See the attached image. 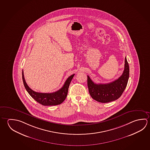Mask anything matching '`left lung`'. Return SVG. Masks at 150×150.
I'll list each match as a JSON object with an SVG mask.
<instances>
[{"mask_svg": "<svg viewBox=\"0 0 150 150\" xmlns=\"http://www.w3.org/2000/svg\"><path fill=\"white\" fill-rule=\"evenodd\" d=\"M129 69L126 58L123 73L118 79L107 84H96L87 75V86L89 94L98 102L108 103L120 97L125 89L129 78Z\"/></svg>", "mask_w": 150, "mask_h": 150, "instance_id": "1", "label": "left lung"}]
</instances>
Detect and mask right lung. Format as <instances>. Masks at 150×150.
I'll return each instance as SVG.
<instances>
[{"label":"right lung","instance_id":"add662e5","mask_svg":"<svg viewBox=\"0 0 150 150\" xmlns=\"http://www.w3.org/2000/svg\"><path fill=\"white\" fill-rule=\"evenodd\" d=\"M74 75L73 74L66 79L63 86L57 91L51 93H42L35 92L29 87L24 78V72L22 71V78L24 83V86L29 94L36 101L40 104L44 106H53L61 104L65 100L68 93L69 86Z\"/></svg>","mask_w":150,"mask_h":150}]
</instances>
